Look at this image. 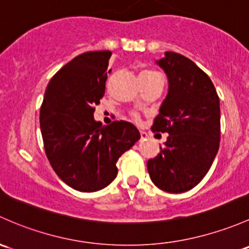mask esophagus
<instances>
[{"label":"esophagus","instance_id":"1","mask_svg":"<svg viewBox=\"0 0 249 249\" xmlns=\"http://www.w3.org/2000/svg\"><path fill=\"white\" fill-rule=\"evenodd\" d=\"M148 138V133L144 131H141V140H146Z\"/></svg>","mask_w":249,"mask_h":249}]
</instances>
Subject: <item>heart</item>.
<instances>
[{"instance_id":"heart-1","label":"heart","mask_w":249,"mask_h":249,"mask_svg":"<svg viewBox=\"0 0 249 249\" xmlns=\"http://www.w3.org/2000/svg\"><path fill=\"white\" fill-rule=\"evenodd\" d=\"M141 76H160V75L156 71H153V70H145V71L142 72V75H141ZM133 118L137 120L138 116L137 114H133Z\"/></svg>"}]
</instances>
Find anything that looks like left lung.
Returning <instances> with one entry per match:
<instances>
[{
    "label": "left lung",
    "mask_w": 249,
    "mask_h": 249,
    "mask_svg": "<svg viewBox=\"0 0 249 249\" xmlns=\"http://www.w3.org/2000/svg\"><path fill=\"white\" fill-rule=\"evenodd\" d=\"M158 63L168 76L169 90L151 130L168 137L146 166L160 190L186 192L203 180L218 151L219 98L210 77L187 57L167 51Z\"/></svg>",
    "instance_id": "obj_1"
}]
</instances>
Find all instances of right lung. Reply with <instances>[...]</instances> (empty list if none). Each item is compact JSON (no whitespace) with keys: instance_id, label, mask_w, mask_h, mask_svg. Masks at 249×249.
Returning a JSON list of instances; mask_svg holds the SVG:
<instances>
[{"instance_id":"1","label":"right lung","mask_w":249,"mask_h":249,"mask_svg":"<svg viewBox=\"0 0 249 249\" xmlns=\"http://www.w3.org/2000/svg\"><path fill=\"white\" fill-rule=\"evenodd\" d=\"M112 52L81 53L62 67L46 87L40 107L44 149L54 173L74 190L95 192L118 174L117 161L141 138L131 123L94 120L106 89Z\"/></svg>"}]
</instances>
